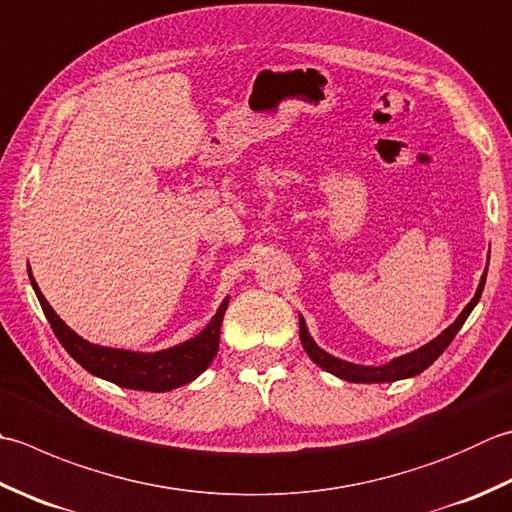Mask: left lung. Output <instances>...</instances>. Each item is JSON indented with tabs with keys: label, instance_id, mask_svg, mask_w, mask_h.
<instances>
[{
	"label": "left lung",
	"instance_id": "8db88e82",
	"mask_svg": "<svg viewBox=\"0 0 512 512\" xmlns=\"http://www.w3.org/2000/svg\"><path fill=\"white\" fill-rule=\"evenodd\" d=\"M486 273H488V264H486V270H484L482 279H479V286H477L475 297L470 299V302L466 304V308L462 310V313H459V317L444 330L442 335H437L433 342H428L422 348L413 350V353L390 359V362L384 364V366L350 364V362H344V359H339V357H333L330 353H326V350L319 348L315 344V339L310 337L302 315H299V339H302V346H304V350L308 353V357L313 359V362L319 368H324L326 373H333L339 379H346V382H355V384H384V382H397V379L415 377L419 373H424V370L430 364H433L439 355L444 353V350L448 348V344L453 342V337L457 335V330L464 326L468 315L473 313V308L477 306L479 297H482V290H484V284H486Z\"/></svg>",
	"mask_w": 512,
	"mask_h": 512
}]
</instances>
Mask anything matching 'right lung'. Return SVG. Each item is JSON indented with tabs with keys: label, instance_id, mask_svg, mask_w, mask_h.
Here are the masks:
<instances>
[{
	"label": "right lung",
	"instance_id": "obj_1",
	"mask_svg": "<svg viewBox=\"0 0 512 512\" xmlns=\"http://www.w3.org/2000/svg\"><path fill=\"white\" fill-rule=\"evenodd\" d=\"M28 277L33 284L35 295L42 304L44 315L50 328L57 335L59 344L66 348V353L75 362L86 368L90 375L106 382H113L122 388L130 390H148V393H166L179 386H186L197 379L199 375L213 362L219 348V330H222V319L228 308L230 297L219 304L217 313L206 324L202 333L193 339L170 346L157 353H137V350L124 348H108L99 344H90L84 337H79L73 328H68L59 315L46 302V297L39 290L33 273L28 266Z\"/></svg>",
	"mask_w": 512,
	"mask_h": 512
}]
</instances>
